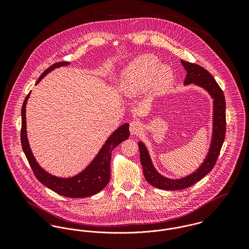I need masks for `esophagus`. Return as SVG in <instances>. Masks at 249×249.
<instances>
[{"instance_id": "esophagus-1", "label": "esophagus", "mask_w": 249, "mask_h": 249, "mask_svg": "<svg viewBox=\"0 0 249 249\" xmlns=\"http://www.w3.org/2000/svg\"><path fill=\"white\" fill-rule=\"evenodd\" d=\"M129 130H130V133L132 135H136L138 133L141 132L142 130V126H141V124L137 121H133L130 123V125H129Z\"/></svg>"}]
</instances>
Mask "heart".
Here are the masks:
<instances>
[{
    "mask_svg": "<svg viewBox=\"0 0 249 249\" xmlns=\"http://www.w3.org/2000/svg\"><path fill=\"white\" fill-rule=\"evenodd\" d=\"M174 80L171 67L161 65L151 54L137 57L121 74L120 88L128 97H135L150 86L155 92L165 91Z\"/></svg>",
    "mask_w": 249,
    "mask_h": 249,
    "instance_id": "obj_1",
    "label": "heart"
}]
</instances>
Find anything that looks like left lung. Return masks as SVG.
I'll return each instance as SVG.
<instances>
[{
    "label": "left lung",
    "mask_w": 249,
    "mask_h": 249,
    "mask_svg": "<svg viewBox=\"0 0 249 249\" xmlns=\"http://www.w3.org/2000/svg\"><path fill=\"white\" fill-rule=\"evenodd\" d=\"M181 63L187 71L184 84L194 83L198 85L205 89L213 98V134L208 154L201 166L190 176L179 179H171L160 175L155 170L145 145L142 142H138L142 172L146 181L156 188L169 191L186 189L202 179L212 171L224 142L226 131L225 99L222 90L214 80L213 75L197 64L184 60H181Z\"/></svg>",
    "instance_id": "left-lung-1"
}]
</instances>
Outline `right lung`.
I'll return each mask as SVG.
<instances>
[{
  "label": "right lung",
  "mask_w": 249,
  "mask_h": 249,
  "mask_svg": "<svg viewBox=\"0 0 249 249\" xmlns=\"http://www.w3.org/2000/svg\"><path fill=\"white\" fill-rule=\"evenodd\" d=\"M69 62H57L50 66L38 78L36 84L50 71L61 66L69 65ZM31 92L26 97L22 107V127H21V143L25 155L32 167L36 178L46 187L57 193L60 196L72 198L87 197L101 192L109 182L110 179V161L112 150L121 142L126 140L129 133V124H124L116 129L107 139L97 156L81 173L70 178H62L50 175L43 170L37 163L27 136L26 123V107Z\"/></svg>",
  "instance_id": "right-lung-1"
}]
</instances>
